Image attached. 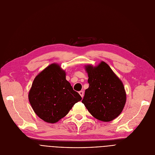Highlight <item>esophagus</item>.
<instances>
[{
	"label": "esophagus",
	"instance_id": "34e87169",
	"mask_svg": "<svg viewBox=\"0 0 155 155\" xmlns=\"http://www.w3.org/2000/svg\"><path fill=\"white\" fill-rule=\"evenodd\" d=\"M79 94L80 95V96L82 97L83 98V97H84V91H80L79 92Z\"/></svg>",
	"mask_w": 155,
	"mask_h": 155
}]
</instances>
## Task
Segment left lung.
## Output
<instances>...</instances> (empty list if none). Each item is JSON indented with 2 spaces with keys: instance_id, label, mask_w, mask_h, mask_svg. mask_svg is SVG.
Returning <instances> with one entry per match:
<instances>
[{
  "instance_id": "left-lung-1",
  "label": "left lung",
  "mask_w": 155,
  "mask_h": 155,
  "mask_svg": "<svg viewBox=\"0 0 155 155\" xmlns=\"http://www.w3.org/2000/svg\"><path fill=\"white\" fill-rule=\"evenodd\" d=\"M89 87L82 102L97 119L109 122L118 117L126 101V94L122 81L109 65L101 61L97 66L87 64Z\"/></svg>"
}]
</instances>
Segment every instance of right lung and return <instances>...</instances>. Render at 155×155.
<instances>
[{"instance_id":"obj_1","label":"right lung","mask_w":155,"mask_h":155,"mask_svg":"<svg viewBox=\"0 0 155 155\" xmlns=\"http://www.w3.org/2000/svg\"><path fill=\"white\" fill-rule=\"evenodd\" d=\"M29 101L36 114L48 123H55L82 100L66 80V73L58 64L49 65L35 77Z\"/></svg>"}]
</instances>
